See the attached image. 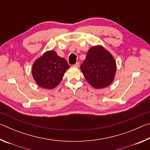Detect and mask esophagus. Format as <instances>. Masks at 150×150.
I'll use <instances>...</instances> for the list:
<instances>
[{
    "instance_id": "obj_1",
    "label": "esophagus",
    "mask_w": 150,
    "mask_h": 150,
    "mask_svg": "<svg viewBox=\"0 0 150 150\" xmlns=\"http://www.w3.org/2000/svg\"><path fill=\"white\" fill-rule=\"evenodd\" d=\"M73 66L75 67H79V62H77Z\"/></svg>"
}]
</instances>
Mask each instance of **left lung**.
<instances>
[{"label":"left lung","mask_w":150,"mask_h":150,"mask_svg":"<svg viewBox=\"0 0 150 150\" xmlns=\"http://www.w3.org/2000/svg\"><path fill=\"white\" fill-rule=\"evenodd\" d=\"M80 68L86 80L92 87L101 88L107 87L113 81L116 65L110 52L101 45H96L88 50Z\"/></svg>","instance_id":"obj_1"}]
</instances>
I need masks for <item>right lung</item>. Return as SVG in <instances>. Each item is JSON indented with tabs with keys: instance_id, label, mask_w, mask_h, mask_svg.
<instances>
[{
	"instance_id": "obj_1",
	"label": "right lung",
	"mask_w": 150,
	"mask_h": 150,
	"mask_svg": "<svg viewBox=\"0 0 150 150\" xmlns=\"http://www.w3.org/2000/svg\"><path fill=\"white\" fill-rule=\"evenodd\" d=\"M69 68L65 59L57 55L55 51H48L34 62L32 75L40 87L52 89L59 84Z\"/></svg>"
}]
</instances>
